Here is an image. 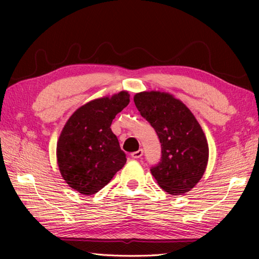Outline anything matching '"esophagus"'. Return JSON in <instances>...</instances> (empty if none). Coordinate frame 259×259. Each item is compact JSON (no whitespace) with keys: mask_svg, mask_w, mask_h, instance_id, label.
<instances>
[{"mask_svg":"<svg viewBox=\"0 0 259 259\" xmlns=\"http://www.w3.org/2000/svg\"><path fill=\"white\" fill-rule=\"evenodd\" d=\"M142 155H144V150L142 149H139L138 151H135L131 153V157H133L134 159H139L142 157Z\"/></svg>","mask_w":259,"mask_h":259,"instance_id":"obj_1","label":"esophagus"}]
</instances>
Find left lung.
<instances>
[{
  "mask_svg": "<svg viewBox=\"0 0 259 259\" xmlns=\"http://www.w3.org/2000/svg\"><path fill=\"white\" fill-rule=\"evenodd\" d=\"M134 101L161 144V158L150 171L170 195H183L198 184L208 162V144L195 115L169 93H137Z\"/></svg>",
  "mask_w": 259,
  "mask_h": 259,
  "instance_id": "1",
  "label": "left lung"
}]
</instances>
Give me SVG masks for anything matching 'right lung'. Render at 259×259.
I'll return each mask as SVG.
<instances>
[{
	"label": "right lung",
	"mask_w": 259,
	"mask_h": 259,
	"mask_svg": "<svg viewBox=\"0 0 259 259\" xmlns=\"http://www.w3.org/2000/svg\"><path fill=\"white\" fill-rule=\"evenodd\" d=\"M129 102L125 91L96 99L76 110L62 129L58 166L65 183L80 194L95 195L124 166L125 153L110 126Z\"/></svg>",
	"instance_id": "obj_1"
}]
</instances>
